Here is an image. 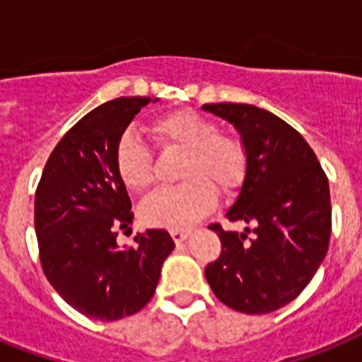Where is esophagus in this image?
<instances>
[{"label": "esophagus", "instance_id": "obj_1", "mask_svg": "<svg viewBox=\"0 0 362 362\" xmlns=\"http://www.w3.org/2000/svg\"><path fill=\"white\" fill-rule=\"evenodd\" d=\"M187 235H189L187 229H170V237H173V240H175L176 244H180V242L186 240Z\"/></svg>", "mask_w": 362, "mask_h": 362}]
</instances>
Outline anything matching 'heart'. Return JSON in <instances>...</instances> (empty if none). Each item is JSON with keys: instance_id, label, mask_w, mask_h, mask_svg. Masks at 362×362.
I'll return each instance as SVG.
<instances>
[{"instance_id": "1", "label": "heart", "mask_w": 362, "mask_h": 362, "mask_svg": "<svg viewBox=\"0 0 362 362\" xmlns=\"http://www.w3.org/2000/svg\"><path fill=\"white\" fill-rule=\"evenodd\" d=\"M159 150L182 152L178 186L165 187L141 204V220L150 227L182 229L214 209L216 187L231 195L246 178V148L238 136L220 131L206 116L187 109L159 116L148 127ZM115 169L129 192H144L153 182V159L135 133H124L115 148Z\"/></svg>"}]
</instances>
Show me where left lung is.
I'll list each match as a JSON object with an SVG mask.
<instances>
[{
  "mask_svg": "<svg viewBox=\"0 0 362 362\" xmlns=\"http://www.w3.org/2000/svg\"><path fill=\"white\" fill-rule=\"evenodd\" d=\"M203 109L240 133L246 178L226 218L254 227L235 233L212 223L221 253L204 276L229 308L269 314L295 300L325 259L332 227L329 180L303 135L269 110L242 103Z\"/></svg>",
  "mask_w": 362,
  "mask_h": 362,
  "instance_id": "1",
  "label": "left lung"
}]
</instances>
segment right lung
<instances>
[{"label":"right lung","mask_w":362,"mask_h":362,"mask_svg":"<svg viewBox=\"0 0 362 362\" xmlns=\"http://www.w3.org/2000/svg\"><path fill=\"white\" fill-rule=\"evenodd\" d=\"M150 98L99 105L71 127L50 153L35 192L39 259L50 286L81 314L116 321L150 303L175 242L148 229L135 246H118L133 221L127 189L115 169L116 142Z\"/></svg>","instance_id":"right-lung-1"}]
</instances>
